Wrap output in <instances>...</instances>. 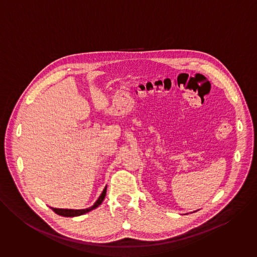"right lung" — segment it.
<instances>
[{
  "label": "right lung",
  "instance_id": "1",
  "mask_svg": "<svg viewBox=\"0 0 257 257\" xmlns=\"http://www.w3.org/2000/svg\"><path fill=\"white\" fill-rule=\"evenodd\" d=\"M105 192H106V186L104 187L103 191L101 192L100 196L98 197V199L94 202V204L88 208H84V209H64V208H54V207H51L57 214L59 215H62V216H78V215H81V214H84L94 208H96L98 205L101 204V202L103 201L104 199V196H105Z\"/></svg>",
  "mask_w": 257,
  "mask_h": 257
}]
</instances>
